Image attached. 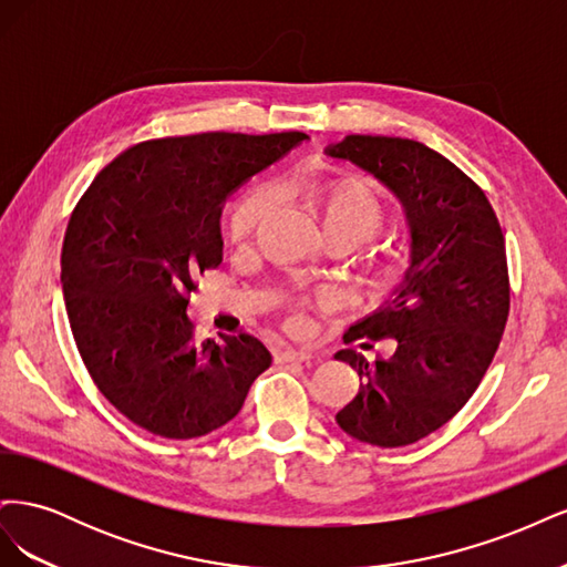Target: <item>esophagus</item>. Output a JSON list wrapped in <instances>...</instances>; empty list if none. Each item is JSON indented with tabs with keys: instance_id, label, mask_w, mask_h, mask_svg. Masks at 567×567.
Listing matches in <instances>:
<instances>
[{
	"instance_id": "esophagus-1",
	"label": "esophagus",
	"mask_w": 567,
	"mask_h": 567,
	"mask_svg": "<svg viewBox=\"0 0 567 567\" xmlns=\"http://www.w3.org/2000/svg\"><path fill=\"white\" fill-rule=\"evenodd\" d=\"M310 357H312L310 348H300V350L284 348V350L274 352V359H277V362H307Z\"/></svg>"
}]
</instances>
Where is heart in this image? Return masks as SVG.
Wrapping results in <instances>:
<instances>
[{
	"label": "heart",
	"instance_id": "heart-1",
	"mask_svg": "<svg viewBox=\"0 0 567 567\" xmlns=\"http://www.w3.org/2000/svg\"><path fill=\"white\" fill-rule=\"evenodd\" d=\"M277 196L269 186H252L238 196L225 217V234L231 244H246L260 229L274 210ZM305 203L317 217L329 241L359 246L385 225L388 203L371 179L362 175H342L326 182H315L305 188ZM411 277V257L404 248H371L359 257L357 279L369 296L385 298L398 293ZM321 300V296H296L290 300L293 312L288 323L302 326V307Z\"/></svg>",
	"mask_w": 567,
	"mask_h": 567
}]
</instances>
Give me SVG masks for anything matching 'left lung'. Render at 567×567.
<instances>
[{"instance_id":"8db88e82","label":"left lung","mask_w":567,"mask_h":567,"mask_svg":"<svg viewBox=\"0 0 567 567\" xmlns=\"http://www.w3.org/2000/svg\"><path fill=\"white\" fill-rule=\"evenodd\" d=\"M326 153L388 186L409 221L406 286L346 333V342L392 338L394 352L373 362L336 352L359 373L338 425L359 442L404 447L458 414L499 348L511 302L504 234L483 188L421 142L348 134Z\"/></svg>"}]
</instances>
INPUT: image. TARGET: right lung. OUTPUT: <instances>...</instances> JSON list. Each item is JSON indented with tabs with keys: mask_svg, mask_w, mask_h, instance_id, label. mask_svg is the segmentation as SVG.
I'll return each instance as SVG.
<instances>
[{
	"mask_svg": "<svg viewBox=\"0 0 567 567\" xmlns=\"http://www.w3.org/2000/svg\"><path fill=\"white\" fill-rule=\"evenodd\" d=\"M305 132L142 142L78 200L61 252L65 312L101 394L144 431L208 435L241 411L271 354L250 333L194 340L196 277L221 262V205Z\"/></svg>",
	"mask_w": 567,
	"mask_h": 567,
	"instance_id": "add662e5",
	"label": "right lung"
}]
</instances>
